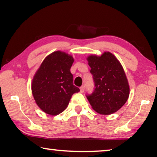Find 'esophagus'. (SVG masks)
I'll return each mask as SVG.
<instances>
[{
  "mask_svg": "<svg viewBox=\"0 0 157 157\" xmlns=\"http://www.w3.org/2000/svg\"><path fill=\"white\" fill-rule=\"evenodd\" d=\"M84 90H85V86L83 85L82 86H81L80 88V91L81 93H83V92H84Z\"/></svg>",
  "mask_w": 157,
  "mask_h": 157,
  "instance_id": "obj_1",
  "label": "esophagus"
}]
</instances>
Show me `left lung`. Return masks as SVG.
Listing matches in <instances>:
<instances>
[{
  "mask_svg": "<svg viewBox=\"0 0 157 157\" xmlns=\"http://www.w3.org/2000/svg\"><path fill=\"white\" fill-rule=\"evenodd\" d=\"M87 61L95 85L93 93L86 95L87 99L100 114L115 113L129 96V85L121 64L110 52H104L101 56L91 55Z\"/></svg>",
  "mask_w": 157,
  "mask_h": 157,
  "instance_id": "left-lung-1",
  "label": "left lung"
}]
</instances>
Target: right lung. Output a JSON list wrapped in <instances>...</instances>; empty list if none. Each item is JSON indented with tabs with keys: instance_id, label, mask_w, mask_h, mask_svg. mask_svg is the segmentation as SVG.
Returning <instances> with one entry per match:
<instances>
[{
	"instance_id": "1",
	"label": "right lung",
	"mask_w": 157,
	"mask_h": 157,
	"mask_svg": "<svg viewBox=\"0 0 157 157\" xmlns=\"http://www.w3.org/2000/svg\"><path fill=\"white\" fill-rule=\"evenodd\" d=\"M74 59L62 51H55L44 60L32 81L36 104L45 113L57 115L65 110L72 95L80 91L73 83L71 73Z\"/></svg>"
}]
</instances>
